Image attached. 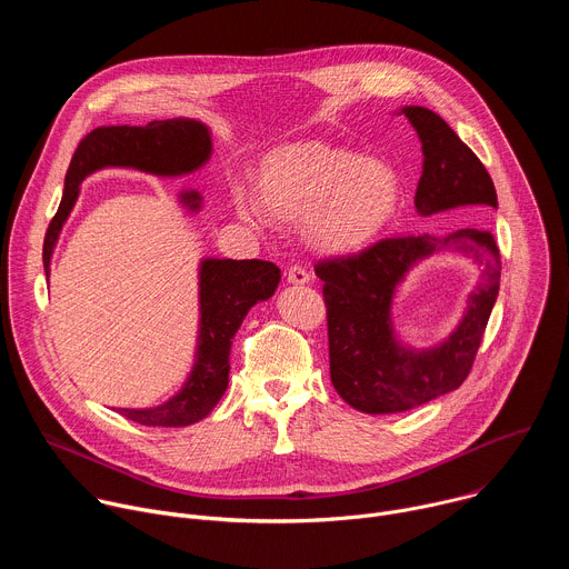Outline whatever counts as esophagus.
<instances>
[{
	"label": "esophagus",
	"mask_w": 569,
	"mask_h": 569,
	"mask_svg": "<svg viewBox=\"0 0 569 569\" xmlns=\"http://www.w3.org/2000/svg\"><path fill=\"white\" fill-rule=\"evenodd\" d=\"M286 279H288V283H292V286H306V283L310 281V274H308L301 266H292V268H288Z\"/></svg>",
	"instance_id": "obj_1"
}]
</instances>
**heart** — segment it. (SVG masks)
<instances>
[{"label":"heart","instance_id":"b5f03b06","mask_svg":"<svg viewBox=\"0 0 569 569\" xmlns=\"http://www.w3.org/2000/svg\"><path fill=\"white\" fill-rule=\"evenodd\" d=\"M398 202L400 180L389 164L327 143H297L274 152L259 191L233 187V207L242 220L263 224L270 213L303 218L306 240L321 254H349L369 246L391 222Z\"/></svg>","mask_w":569,"mask_h":569}]
</instances>
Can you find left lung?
<instances>
[{"label": "left lung", "mask_w": 569, "mask_h": 569, "mask_svg": "<svg viewBox=\"0 0 569 569\" xmlns=\"http://www.w3.org/2000/svg\"><path fill=\"white\" fill-rule=\"evenodd\" d=\"M423 150L415 196L417 213L498 209V193L475 152L432 110L405 106ZM457 253L478 268V283L453 333L428 350L402 343L392 329V295L409 270L432 253ZM500 250L489 229H457L446 236L387 238L356 257L321 261L329 317L331 380L353 410L396 415L455 391L468 376L500 292Z\"/></svg>", "instance_id": "obj_1"}]
</instances>
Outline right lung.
I'll return each mask as SVG.
<instances>
[{
  "label": "right lung",
  "instance_id": "1",
  "mask_svg": "<svg viewBox=\"0 0 569 569\" xmlns=\"http://www.w3.org/2000/svg\"><path fill=\"white\" fill-rule=\"evenodd\" d=\"M211 130L198 119L150 121L148 126H101L78 143L64 176L60 207L44 236V274L60 231L76 207L80 184L103 169H134L157 178H182L200 171L211 159ZM189 213L202 209V196L180 191ZM281 281V270L270 261H233L207 257L198 266V340L184 385L152 408H123L119 415L152 428H182L207 419L229 385V351L242 319L259 301H268Z\"/></svg>",
  "mask_w": 569,
  "mask_h": 569
}]
</instances>
